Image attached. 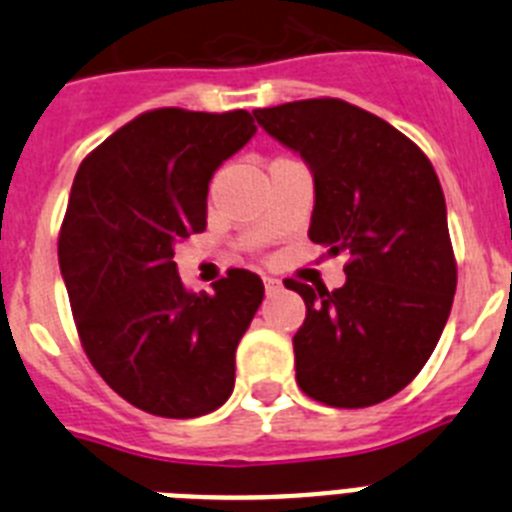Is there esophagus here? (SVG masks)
<instances>
[{
    "instance_id": "1",
    "label": "esophagus",
    "mask_w": 512,
    "mask_h": 512,
    "mask_svg": "<svg viewBox=\"0 0 512 512\" xmlns=\"http://www.w3.org/2000/svg\"><path fill=\"white\" fill-rule=\"evenodd\" d=\"M279 287H282V284H279V279H274V277H264V289H266V295H274V292H279Z\"/></svg>"
}]
</instances>
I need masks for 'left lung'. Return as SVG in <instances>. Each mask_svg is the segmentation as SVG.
Listing matches in <instances>:
<instances>
[{"mask_svg":"<svg viewBox=\"0 0 512 512\" xmlns=\"http://www.w3.org/2000/svg\"><path fill=\"white\" fill-rule=\"evenodd\" d=\"M315 179L307 235L348 253L328 292L287 279L305 300L297 384L330 408H369L408 387L431 359L456 292L446 200L431 161L390 122L343 99L253 110Z\"/></svg>","mask_w":512,"mask_h":512,"instance_id":"1","label":"left lung"}]
</instances>
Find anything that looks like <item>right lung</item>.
I'll use <instances>...</instances> for the list:
<instances>
[{"mask_svg": "<svg viewBox=\"0 0 512 512\" xmlns=\"http://www.w3.org/2000/svg\"><path fill=\"white\" fill-rule=\"evenodd\" d=\"M256 133L251 112L151 110L122 125L76 171L58 235L81 346L99 377L135 408L200 418L235 384V348L264 282L230 269L189 292L174 243L207 225V189Z\"/></svg>", "mask_w": 512, "mask_h": 512, "instance_id": "1", "label": "right lung"}]
</instances>
